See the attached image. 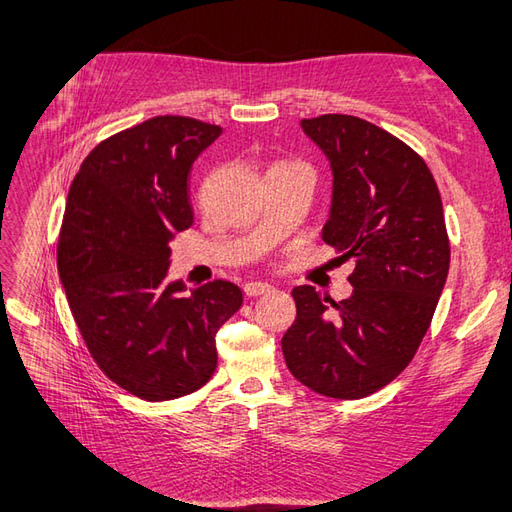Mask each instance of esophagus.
<instances>
[{
  "label": "esophagus",
  "mask_w": 512,
  "mask_h": 512,
  "mask_svg": "<svg viewBox=\"0 0 512 512\" xmlns=\"http://www.w3.org/2000/svg\"><path fill=\"white\" fill-rule=\"evenodd\" d=\"M246 297H259V295H270L273 292V286L264 284V281H250V284L244 286Z\"/></svg>",
  "instance_id": "1"
}]
</instances>
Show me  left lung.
Returning <instances> with one entry per match:
<instances>
[{
	"label": "left lung",
	"instance_id": "8db88e82",
	"mask_svg": "<svg viewBox=\"0 0 512 512\" xmlns=\"http://www.w3.org/2000/svg\"><path fill=\"white\" fill-rule=\"evenodd\" d=\"M301 129L330 160L321 237L354 262V290L339 303L292 290L297 319L281 350L299 383L356 400L391 383L427 334L449 275L447 224L429 167L396 136L347 114L303 118Z\"/></svg>",
	"mask_w": 512,
	"mask_h": 512
}]
</instances>
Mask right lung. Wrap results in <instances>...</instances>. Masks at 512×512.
I'll use <instances>...</instances> for the list:
<instances>
[{"label":"right lung","mask_w":512,"mask_h":512,"mask_svg":"<svg viewBox=\"0 0 512 512\" xmlns=\"http://www.w3.org/2000/svg\"><path fill=\"white\" fill-rule=\"evenodd\" d=\"M222 127L156 116L96 145L76 173L57 242L72 317L101 372L149 402L193 394L242 290L167 284L171 239L193 224L189 173Z\"/></svg>","instance_id":"obj_1"}]
</instances>
